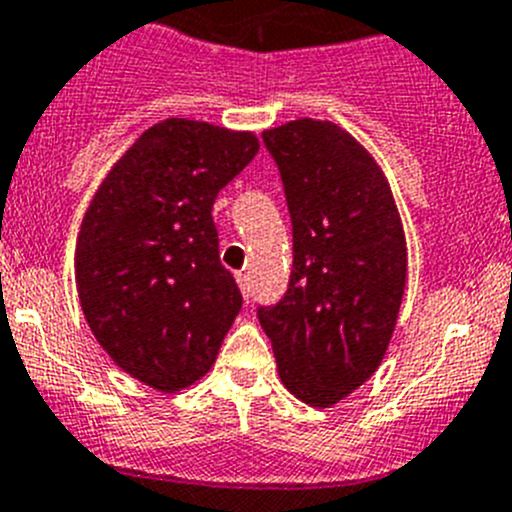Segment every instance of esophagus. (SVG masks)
<instances>
[{
    "label": "esophagus",
    "mask_w": 512,
    "mask_h": 512,
    "mask_svg": "<svg viewBox=\"0 0 512 512\" xmlns=\"http://www.w3.org/2000/svg\"><path fill=\"white\" fill-rule=\"evenodd\" d=\"M234 280H237V285H240V290L242 293H250V278H247V272H237V275H234Z\"/></svg>",
    "instance_id": "34e87169"
}]
</instances>
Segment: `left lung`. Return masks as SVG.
Returning <instances> with one entry per match:
<instances>
[{
    "label": "left lung",
    "mask_w": 512,
    "mask_h": 512,
    "mask_svg": "<svg viewBox=\"0 0 512 512\" xmlns=\"http://www.w3.org/2000/svg\"><path fill=\"white\" fill-rule=\"evenodd\" d=\"M293 219L288 295L260 308L285 389L326 409L374 376L407 288V237L389 179L333 121L262 133Z\"/></svg>",
    "instance_id": "left-lung-1"
}]
</instances>
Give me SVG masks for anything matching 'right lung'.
<instances>
[{
    "mask_svg": "<svg viewBox=\"0 0 512 512\" xmlns=\"http://www.w3.org/2000/svg\"><path fill=\"white\" fill-rule=\"evenodd\" d=\"M257 151L252 131L166 118L131 143L85 209L80 308L113 364L151 389L202 379L240 313L212 207Z\"/></svg>",
    "mask_w": 512,
    "mask_h": 512,
    "instance_id": "1",
    "label": "right lung"
}]
</instances>
